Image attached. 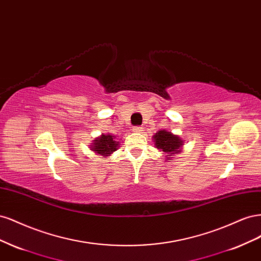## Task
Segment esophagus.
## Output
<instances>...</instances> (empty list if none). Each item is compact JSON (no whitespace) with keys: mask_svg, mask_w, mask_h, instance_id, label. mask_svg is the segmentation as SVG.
Segmentation results:
<instances>
[{"mask_svg":"<svg viewBox=\"0 0 261 261\" xmlns=\"http://www.w3.org/2000/svg\"><path fill=\"white\" fill-rule=\"evenodd\" d=\"M133 132L140 133V132H143V127H141V126H134V127H133Z\"/></svg>","mask_w":261,"mask_h":261,"instance_id":"34e87169","label":"esophagus"}]
</instances>
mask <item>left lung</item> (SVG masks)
I'll return each instance as SVG.
<instances>
[{"label": "left lung", "mask_w": 261, "mask_h": 261, "mask_svg": "<svg viewBox=\"0 0 261 261\" xmlns=\"http://www.w3.org/2000/svg\"><path fill=\"white\" fill-rule=\"evenodd\" d=\"M153 140L154 145L158 149L162 150L163 152H167L168 160L170 158H172L171 155L178 153V149H180L181 145H183V141L179 139L178 136L173 135V134L164 129L155 133L153 136Z\"/></svg>", "instance_id": "1"}]
</instances>
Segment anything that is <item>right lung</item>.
Listing matches in <instances>:
<instances>
[{"mask_svg": "<svg viewBox=\"0 0 261 261\" xmlns=\"http://www.w3.org/2000/svg\"><path fill=\"white\" fill-rule=\"evenodd\" d=\"M115 137L111 135H102L100 138H97L92 144V150L101 155L111 154L117 149L118 143L114 140Z\"/></svg>", "mask_w": 261, "mask_h": 261, "instance_id": "1", "label": "right lung"}]
</instances>
